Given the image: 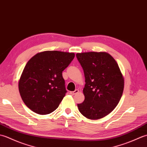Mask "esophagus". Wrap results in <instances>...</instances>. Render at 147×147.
<instances>
[{
  "instance_id": "34e87169",
  "label": "esophagus",
  "mask_w": 147,
  "mask_h": 147,
  "mask_svg": "<svg viewBox=\"0 0 147 147\" xmlns=\"http://www.w3.org/2000/svg\"><path fill=\"white\" fill-rule=\"evenodd\" d=\"M78 92H79V90H74V91L70 92H69V93H70L71 95H75V94H76V93H78Z\"/></svg>"
}]
</instances>
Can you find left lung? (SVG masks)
<instances>
[{
	"mask_svg": "<svg viewBox=\"0 0 147 147\" xmlns=\"http://www.w3.org/2000/svg\"><path fill=\"white\" fill-rule=\"evenodd\" d=\"M85 78V100L79 111L92 120L103 118L117 105L123 95L124 80L115 59L105 52L77 53Z\"/></svg>",
	"mask_w": 147,
	"mask_h": 147,
	"instance_id": "1",
	"label": "left lung"
}]
</instances>
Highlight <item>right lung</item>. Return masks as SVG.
Here are the masks:
<instances>
[{
    "mask_svg": "<svg viewBox=\"0 0 147 147\" xmlns=\"http://www.w3.org/2000/svg\"><path fill=\"white\" fill-rule=\"evenodd\" d=\"M74 56L73 52L48 51L30 59L18 84L21 97L28 107L45 115L59 107L67 92L62 73Z\"/></svg>",
    "mask_w": 147,
    "mask_h": 147,
    "instance_id": "add662e5",
    "label": "right lung"
}]
</instances>
